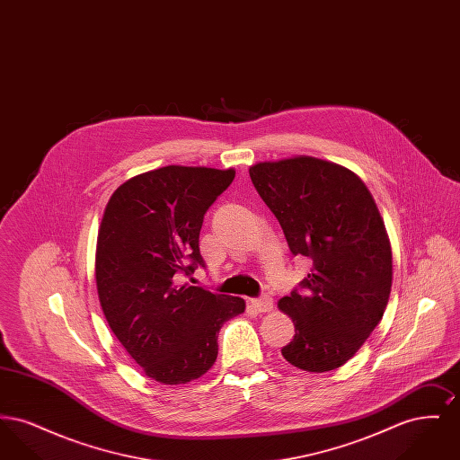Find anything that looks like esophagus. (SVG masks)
Masks as SVG:
<instances>
[{
    "instance_id": "esophagus-1",
    "label": "esophagus",
    "mask_w": 460,
    "mask_h": 460,
    "mask_svg": "<svg viewBox=\"0 0 460 460\" xmlns=\"http://www.w3.org/2000/svg\"><path fill=\"white\" fill-rule=\"evenodd\" d=\"M250 304L257 312H269V310H272V298L269 295H262L259 298H252Z\"/></svg>"
}]
</instances>
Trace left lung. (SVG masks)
<instances>
[{
    "label": "left lung",
    "mask_w": 460,
    "mask_h": 460,
    "mask_svg": "<svg viewBox=\"0 0 460 460\" xmlns=\"http://www.w3.org/2000/svg\"><path fill=\"white\" fill-rule=\"evenodd\" d=\"M252 182L310 274L279 308L295 323L281 349L304 371L341 367L379 324L392 291V248L366 184L312 156L250 167Z\"/></svg>",
    "instance_id": "8db88e82"
}]
</instances>
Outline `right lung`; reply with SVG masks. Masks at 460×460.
<instances>
[{"instance_id":"obj_1","label":"right lung","mask_w":460,"mask_h":460,"mask_svg":"<svg viewBox=\"0 0 460 460\" xmlns=\"http://www.w3.org/2000/svg\"><path fill=\"white\" fill-rule=\"evenodd\" d=\"M234 174L167 165L126 181L105 208L96 246L100 304L117 340L158 383L203 376L217 358L222 324L244 312L238 296L174 279L205 267L203 217Z\"/></svg>"}]
</instances>
